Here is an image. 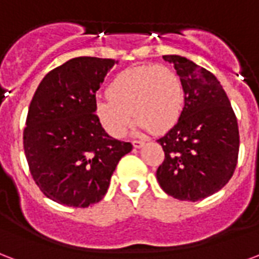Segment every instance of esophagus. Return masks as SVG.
<instances>
[{
  "label": "esophagus",
  "mask_w": 259,
  "mask_h": 259,
  "mask_svg": "<svg viewBox=\"0 0 259 259\" xmlns=\"http://www.w3.org/2000/svg\"><path fill=\"white\" fill-rule=\"evenodd\" d=\"M132 146H134L135 149H141L142 146H145V142H143V141H137V139H135V141H132Z\"/></svg>",
  "instance_id": "obj_1"
}]
</instances>
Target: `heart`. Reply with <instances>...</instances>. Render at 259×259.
<instances>
[{"label": "heart", "instance_id": "1", "mask_svg": "<svg viewBox=\"0 0 259 259\" xmlns=\"http://www.w3.org/2000/svg\"><path fill=\"white\" fill-rule=\"evenodd\" d=\"M108 100L95 104V116L112 137H122L131 125L165 132L182 116L186 91L182 77L166 65H139L118 73L106 89Z\"/></svg>", "mask_w": 259, "mask_h": 259}]
</instances>
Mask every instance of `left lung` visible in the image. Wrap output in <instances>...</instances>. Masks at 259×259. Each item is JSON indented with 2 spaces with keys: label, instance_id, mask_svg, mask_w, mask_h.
I'll list each match as a JSON object with an SVG mask.
<instances>
[{
  "label": "left lung",
  "instance_id": "obj_1",
  "mask_svg": "<svg viewBox=\"0 0 259 259\" xmlns=\"http://www.w3.org/2000/svg\"><path fill=\"white\" fill-rule=\"evenodd\" d=\"M182 77L186 104L179 121L158 143L165 153L157 180L168 195L202 201L231 180L239 154V128L217 77L182 56H162Z\"/></svg>",
  "mask_w": 259,
  "mask_h": 259
}]
</instances>
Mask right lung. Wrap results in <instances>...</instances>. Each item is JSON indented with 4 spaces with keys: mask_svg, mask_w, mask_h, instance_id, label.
I'll return each instance as SVG.
<instances>
[{
    "mask_svg": "<svg viewBox=\"0 0 259 259\" xmlns=\"http://www.w3.org/2000/svg\"><path fill=\"white\" fill-rule=\"evenodd\" d=\"M112 58L76 57L54 68L31 100L23 145L31 176L52 201L73 207L100 202L130 142L109 137L95 116V93Z\"/></svg>",
    "mask_w": 259,
    "mask_h": 259,
    "instance_id": "1",
    "label": "right lung"
}]
</instances>
